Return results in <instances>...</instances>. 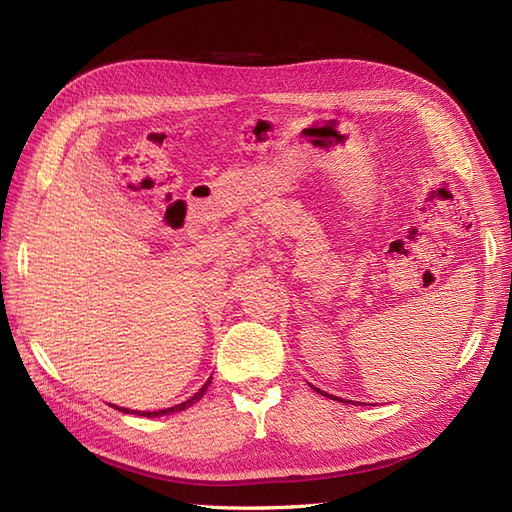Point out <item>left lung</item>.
<instances>
[{"label": "left lung", "mask_w": 512, "mask_h": 512, "mask_svg": "<svg viewBox=\"0 0 512 512\" xmlns=\"http://www.w3.org/2000/svg\"><path fill=\"white\" fill-rule=\"evenodd\" d=\"M316 391H318V389H316ZM320 395H329V393H322V391H320ZM329 397H331V399H337V397H333V395H329Z\"/></svg>", "instance_id": "left-lung-1"}]
</instances>
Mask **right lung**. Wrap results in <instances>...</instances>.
I'll list each match as a JSON object with an SVG mask.
<instances>
[{"label": "right lung", "mask_w": 512, "mask_h": 512, "mask_svg": "<svg viewBox=\"0 0 512 512\" xmlns=\"http://www.w3.org/2000/svg\"><path fill=\"white\" fill-rule=\"evenodd\" d=\"M211 384V378L203 384V386H200V389H198V393L194 395V397H190L188 401H183V404H179V406H173V408H166V410H158V412H132V414H138V416H164V414H173V412H181V410H185V408H190V406H194L196 404V401L200 399V397H203L205 395V391H207V386ZM119 410V408H117ZM121 412H130V410H126V408H123Z\"/></svg>", "instance_id": "1"}]
</instances>
